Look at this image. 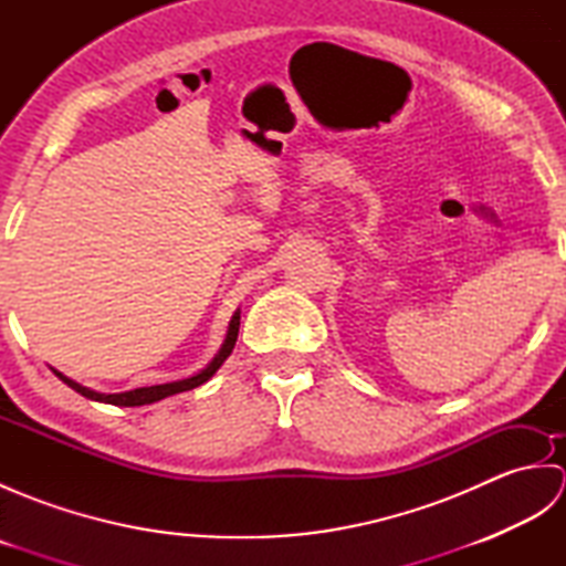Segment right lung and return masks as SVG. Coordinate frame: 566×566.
<instances>
[{
	"label": "right lung",
	"mask_w": 566,
	"mask_h": 566,
	"mask_svg": "<svg viewBox=\"0 0 566 566\" xmlns=\"http://www.w3.org/2000/svg\"><path fill=\"white\" fill-rule=\"evenodd\" d=\"M238 328H240V311H235V316L231 318V326H228V335H226V343L221 345L219 355L213 357V363L201 369L197 377H189V379H182V381H170V384H158V387H140V389H134V391H124V394H99V391H92L87 387H82V384L67 379L65 375H60V371H55L57 379H63L70 389H75L77 394L87 396V399L92 401H102V403H114V406H146V403H153V401H160V399H167V396H175V394H182V391H189L199 387V384L209 381L216 369H219L226 357L233 353L235 347V340H238Z\"/></svg>",
	"instance_id": "1"
}]
</instances>
